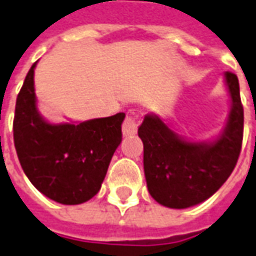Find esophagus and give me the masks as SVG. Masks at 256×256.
Instances as JSON below:
<instances>
[{
	"label": "esophagus",
	"instance_id": "esophagus-1",
	"mask_svg": "<svg viewBox=\"0 0 256 256\" xmlns=\"http://www.w3.org/2000/svg\"><path fill=\"white\" fill-rule=\"evenodd\" d=\"M141 118L137 115H128L126 119L123 120L122 132L124 136H132V134L137 133V128L140 126Z\"/></svg>",
	"mask_w": 256,
	"mask_h": 256
}]
</instances>
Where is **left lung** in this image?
Returning <instances> with one entry per match:
<instances>
[{
  "label": "left lung",
  "instance_id": "8db88e82",
  "mask_svg": "<svg viewBox=\"0 0 256 256\" xmlns=\"http://www.w3.org/2000/svg\"><path fill=\"white\" fill-rule=\"evenodd\" d=\"M232 96L228 126L214 144L178 138L158 116L146 115L138 128L144 144V173L154 200L168 208L183 209L208 200L232 174L241 152L244 108L238 78L224 73Z\"/></svg>",
  "mask_w": 256,
  "mask_h": 256
}]
</instances>
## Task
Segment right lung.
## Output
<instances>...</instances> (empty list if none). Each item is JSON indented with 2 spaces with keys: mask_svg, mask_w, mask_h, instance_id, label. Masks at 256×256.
<instances>
[{
  "mask_svg": "<svg viewBox=\"0 0 256 256\" xmlns=\"http://www.w3.org/2000/svg\"><path fill=\"white\" fill-rule=\"evenodd\" d=\"M18 94L14 142L23 172L37 190L64 205L88 201L101 188L122 141L124 114L78 124H51L36 110L34 68Z\"/></svg>",
  "mask_w": 256,
  "mask_h": 256,
  "instance_id": "add662e5",
  "label": "right lung"
}]
</instances>
